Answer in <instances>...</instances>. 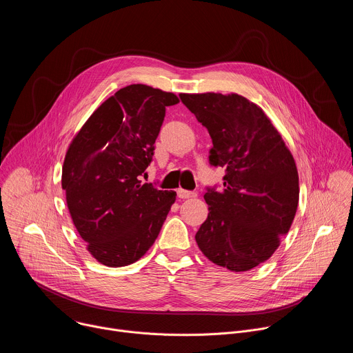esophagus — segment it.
<instances>
[{
    "mask_svg": "<svg viewBox=\"0 0 353 353\" xmlns=\"http://www.w3.org/2000/svg\"><path fill=\"white\" fill-rule=\"evenodd\" d=\"M177 195H179V198H181V199H187V198H195V196H196V192H195V191H188V190L179 188V190H177Z\"/></svg>",
    "mask_w": 353,
    "mask_h": 353,
    "instance_id": "1",
    "label": "esophagus"
}]
</instances>
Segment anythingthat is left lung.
<instances>
[{
	"label": "left lung",
	"instance_id": "left-lung-1",
	"mask_svg": "<svg viewBox=\"0 0 353 353\" xmlns=\"http://www.w3.org/2000/svg\"><path fill=\"white\" fill-rule=\"evenodd\" d=\"M211 138L210 163L226 170L223 188H208V218L195 234L203 254L234 272L267 261L290 229L299 174L290 150L260 106L237 94L181 93Z\"/></svg>",
	"mask_w": 353,
	"mask_h": 353
}]
</instances>
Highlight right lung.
I'll use <instances>...</instances> for the list:
<instances>
[{
    "label": "right lung",
    "instance_id": "right-lung-1",
    "mask_svg": "<svg viewBox=\"0 0 353 353\" xmlns=\"http://www.w3.org/2000/svg\"><path fill=\"white\" fill-rule=\"evenodd\" d=\"M172 92L137 83L100 105L71 141L61 185L72 222L100 264L125 267L152 245L176 191L141 183L152 162Z\"/></svg>",
    "mask_w": 353,
    "mask_h": 353
}]
</instances>
